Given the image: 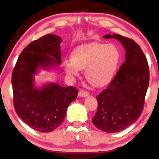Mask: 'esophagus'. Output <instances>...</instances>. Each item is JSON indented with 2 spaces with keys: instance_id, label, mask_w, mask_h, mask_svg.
<instances>
[{
  "instance_id": "esophagus-1",
  "label": "esophagus",
  "mask_w": 159,
  "mask_h": 159,
  "mask_svg": "<svg viewBox=\"0 0 159 159\" xmlns=\"http://www.w3.org/2000/svg\"><path fill=\"white\" fill-rule=\"evenodd\" d=\"M78 95H79L80 97H89V92H87V91H80L79 92V94Z\"/></svg>"
}]
</instances>
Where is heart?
Instances as JSON below:
<instances>
[{
  "label": "heart",
  "instance_id": "heart-1",
  "mask_svg": "<svg viewBox=\"0 0 159 159\" xmlns=\"http://www.w3.org/2000/svg\"><path fill=\"white\" fill-rule=\"evenodd\" d=\"M70 60L64 63L68 76H78L80 70H85L87 81L102 88L108 85L115 76L120 54L114 45L92 42L76 47L70 54Z\"/></svg>",
  "mask_w": 159,
  "mask_h": 159
}]
</instances>
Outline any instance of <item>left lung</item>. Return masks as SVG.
<instances>
[{
  "label": "left lung",
  "instance_id": "1",
  "mask_svg": "<svg viewBox=\"0 0 159 159\" xmlns=\"http://www.w3.org/2000/svg\"><path fill=\"white\" fill-rule=\"evenodd\" d=\"M103 38L121 43L126 52L125 62L107 89L97 97L98 108L92 121L104 132L116 133L125 130L140 116L150 71L148 60L136 42L117 34Z\"/></svg>",
  "mask_w": 159,
  "mask_h": 159
}]
</instances>
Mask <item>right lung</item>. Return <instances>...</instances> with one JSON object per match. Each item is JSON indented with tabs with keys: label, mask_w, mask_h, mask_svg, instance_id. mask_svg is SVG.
I'll return each mask as SVG.
<instances>
[{
	"label": "right lung",
	"mask_w": 159,
	"mask_h": 159,
	"mask_svg": "<svg viewBox=\"0 0 159 159\" xmlns=\"http://www.w3.org/2000/svg\"><path fill=\"white\" fill-rule=\"evenodd\" d=\"M60 37L48 34L29 44L20 54L11 76L14 107L20 119L35 130L52 132L64 121L66 111L77 97L76 88L54 83L37 86L40 70L61 64Z\"/></svg>",
	"instance_id": "add662e5"
}]
</instances>
